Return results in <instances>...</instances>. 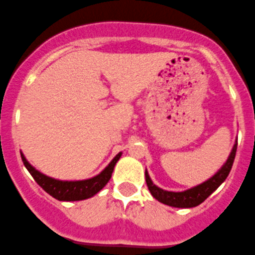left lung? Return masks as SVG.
Here are the masks:
<instances>
[{
    "label": "left lung",
    "instance_id": "1",
    "mask_svg": "<svg viewBox=\"0 0 255 255\" xmlns=\"http://www.w3.org/2000/svg\"><path fill=\"white\" fill-rule=\"evenodd\" d=\"M237 145H238V140H235V144L233 145V149L230 151L229 156H228L227 161L223 164L222 168L208 180L204 183L199 184V185L193 186V188L188 189L184 191H169L164 190V189L159 188L152 183L151 178H150L147 170H145V179H146L147 188H149L151 195L156 199L157 202L162 203V204L169 205V207L174 208H194L198 207L199 204H202L205 199L214 193L227 179L229 175L230 170H232L233 162H234L235 152H237Z\"/></svg>",
    "mask_w": 255,
    "mask_h": 255
}]
</instances>
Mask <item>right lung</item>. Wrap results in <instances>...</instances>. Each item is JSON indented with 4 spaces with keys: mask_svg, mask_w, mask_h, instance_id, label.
I'll list each match as a JSON object with an SVG mask.
<instances>
[{
    "mask_svg": "<svg viewBox=\"0 0 255 255\" xmlns=\"http://www.w3.org/2000/svg\"><path fill=\"white\" fill-rule=\"evenodd\" d=\"M121 154H123L121 151L119 152L100 174L90 179H85V180H59V179L51 178V176H47L41 171L36 170L27 161L22 151H21V157H22L23 165L26 166L28 173L32 175L36 183L46 193L50 194L51 196H53L60 202H77V200H85V199L94 196L109 183L116 162L121 157Z\"/></svg>",
    "mask_w": 255,
    "mask_h": 255,
    "instance_id": "obj_1",
    "label": "right lung"
}]
</instances>
